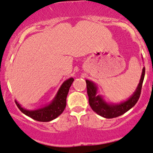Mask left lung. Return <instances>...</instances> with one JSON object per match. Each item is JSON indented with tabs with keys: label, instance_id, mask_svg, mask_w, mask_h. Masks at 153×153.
<instances>
[{
	"label": "left lung",
	"instance_id": "obj_1",
	"mask_svg": "<svg viewBox=\"0 0 153 153\" xmlns=\"http://www.w3.org/2000/svg\"><path fill=\"white\" fill-rule=\"evenodd\" d=\"M145 76V67L142 70L141 76L136 90L129 99L120 103H108L101 95L97 94L98 87L92 81L86 80L87 94L89 97V103L91 109L98 115L105 118L117 117L125 113L134 107L140 97L141 87Z\"/></svg>",
	"mask_w": 153,
	"mask_h": 153
}]
</instances>
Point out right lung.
I'll return each instance as SVG.
<instances>
[{
	"mask_svg": "<svg viewBox=\"0 0 153 153\" xmlns=\"http://www.w3.org/2000/svg\"><path fill=\"white\" fill-rule=\"evenodd\" d=\"M74 79L70 78L65 80L56 93L53 100L49 104L35 110H27L15 101L17 107L24 114L32 119L39 122H50L59 116L64 111L66 105V97L69 89Z\"/></svg>",
	"mask_w": 153,
	"mask_h": 153,
	"instance_id": "obj_1",
	"label": "right lung"
}]
</instances>
